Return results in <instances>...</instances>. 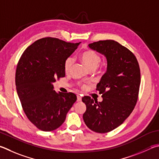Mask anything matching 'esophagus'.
<instances>
[{
	"instance_id": "1",
	"label": "esophagus",
	"mask_w": 159,
	"mask_h": 159,
	"mask_svg": "<svg viewBox=\"0 0 159 159\" xmlns=\"http://www.w3.org/2000/svg\"><path fill=\"white\" fill-rule=\"evenodd\" d=\"M77 100L79 101V102H80V101L82 100V97H81V96H80V95H79V94L77 95Z\"/></svg>"
}]
</instances>
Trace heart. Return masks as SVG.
I'll return each instance as SVG.
<instances>
[{
	"mask_svg": "<svg viewBox=\"0 0 159 159\" xmlns=\"http://www.w3.org/2000/svg\"><path fill=\"white\" fill-rule=\"evenodd\" d=\"M80 59L89 70H96L101 62V57L96 52L91 50L83 52L80 55ZM73 63L74 60L72 57H69L68 58L66 59L64 66L65 72H69L70 71Z\"/></svg>",
	"mask_w": 159,
	"mask_h": 159,
	"instance_id": "1",
	"label": "heart"
}]
</instances>
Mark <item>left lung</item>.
<instances>
[{
	"label": "left lung",
	"instance_id": "obj_1",
	"mask_svg": "<svg viewBox=\"0 0 159 159\" xmlns=\"http://www.w3.org/2000/svg\"><path fill=\"white\" fill-rule=\"evenodd\" d=\"M88 47L106 57L107 70L97 85V90L102 94V102L83 97L86 111L83 117L89 129L103 134L120 126L134 109L140 71L134 53L114 40L94 42Z\"/></svg>",
	"mask_w": 159,
	"mask_h": 159
}]
</instances>
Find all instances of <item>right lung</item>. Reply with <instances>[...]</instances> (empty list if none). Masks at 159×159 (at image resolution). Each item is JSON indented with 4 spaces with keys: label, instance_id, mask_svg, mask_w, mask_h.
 <instances>
[{
    "label": "right lung",
    "instance_id": "obj_1",
    "mask_svg": "<svg viewBox=\"0 0 159 159\" xmlns=\"http://www.w3.org/2000/svg\"><path fill=\"white\" fill-rule=\"evenodd\" d=\"M80 44L45 37L29 46L19 60L15 76L17 94L28 120L42 131L60 127L77 99L71 92H56L53 83L65 76V60Z\"/></svg>",
    "mask_w": 159,
    "mask_h": 159
}]
</instances>
